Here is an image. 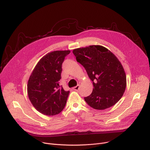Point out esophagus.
I'll use <instances>...</instances> for the list:
<instances>
[{
	"instance_id": "1",
	"label": "esophagus",
	"mask_w": 150,
	"mask_h": 150,
	"mask_svg": "<svg viewBox=\"0 0 150 150\" xmlns=\"http://www.w3.org/2000/svg\"><path fill=\"white\" fill-rule=\"evenodd\" d=\"M79 84H78L76 86H75V87H74L73 88V89L74 90V91H78V90H79Z\"/></svg>"
}]
</instances>
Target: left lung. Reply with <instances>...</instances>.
I'll return each instance as SVG.
<instances>
[{
	"label": "left lung",
	"instance_id": "left-lung-1",
	"mask_svg": "<svg viewBox=\"0 0 150 150\" xmlns=\"http://www.w3.org/2000/svg\"><path fill=\"white\" fill-rule=\"evenodd\" d=\"M73 54L93 82L92 93L84 98L87 104L104 110L117 103L123 96L127 81L124 69L116 57L99 45L75 49Z\"/></svg>",
	"mask_w": 150,
	"mask_h": 150
}]
</instances>
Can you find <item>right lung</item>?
Instances as JSON below:
<instances>
[{
    "instance_id": "right-lung-1",
    "label": "right lung",
    "mask_w": 150,
    "mask_h": 150,
    "mask_svg": "<svg viewBox=\"0 0 150 150\" xmlns=\"http://www.w3.org/2000/svg\"><path fill=\"white\" fill-rule=\"evenodd\" d=\"M70 51H56L41 58L30 76L27 85L30 101L37 111L54 116L64 109L69 91L59 86L62 64Z\"/></svg>"
}]
</instances>
